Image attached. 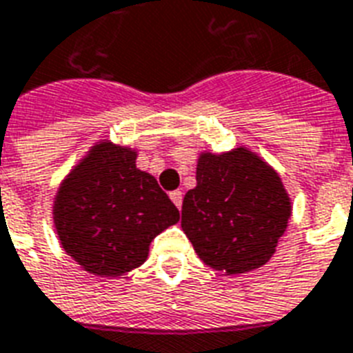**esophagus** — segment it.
<instances>
[{
	"label": "esophagus",
	"instance_id": "obj_1",
	"mask_svg": "<svg viewBox=\"0 0 353 353\" xmlns=\"http://www.w3.org/2000/svg\"><path fill=\"white\" fill-rule=\"evenodd\" d=\"M170 200L176 203L177 209H181V205H183V192H181V190H174V192H170Z\"/></svg>",
	"mask_w": 353,
	"mask_h": 353
}]
</instances>
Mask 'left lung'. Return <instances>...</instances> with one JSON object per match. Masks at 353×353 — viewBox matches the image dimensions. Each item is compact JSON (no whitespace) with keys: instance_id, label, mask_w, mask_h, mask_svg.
<instances>
[{"instance_id":"8db88e82","label":"left lung","mask_w":353,"mask_h":353,"mask_svg":"<svg viewBox=\"0 0 353 353\" xmlns=\"http://www.w3.org/2000/svg\"><path fill=\"white\" fill-rule=\"evenodd\" d=\"M196 188L183 198L181 228L214 270L244 274L276 252L290 200L270 166L244 148L198 161Z\"/></svg>"}]
</instances>
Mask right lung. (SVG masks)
<instances>
[{
    "label": "right lung",
    "instance_id": "add662e5",
    "mask_svg": "<svg viewBox=\"0 0 353 353\" xmlns=\"http://www.w3.org/2000/svg\"><path fill=\"white\" fill-rule=\"evenodd\" d=\"M137 153L109 142L92 148L59 188L53 219L66 254L88 272L117 278L141 266L150 242L179 220Z\"/></svg>",
    "mask_w": 353,
    "mask_h": 353
}]
</instances>
